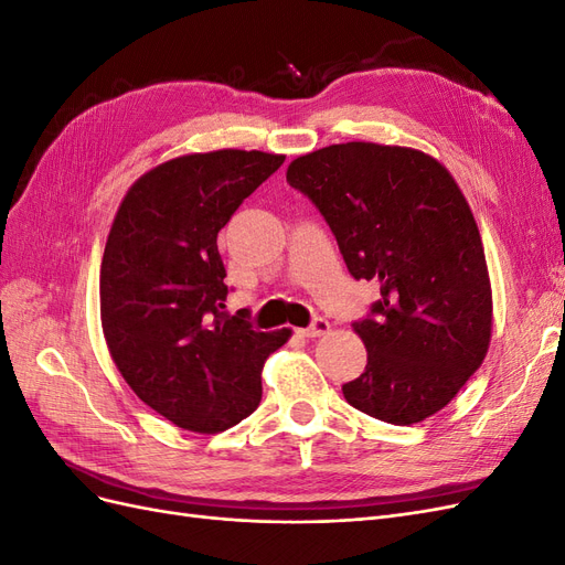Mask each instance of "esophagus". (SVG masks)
Masks as SVG:
<instances>
[{
    "label": "esophagus",
    "mask_w": 565,
    "mask_h": 565,
    "mask_svg": "<svg viewBox=\"0 0 565 565\" xmlns=\"http://www.w3.org/2000/svg\"><path fill=\"white\" fill-rule=\"evenodd\" d=\"M330 332V322L324 320V318H316L309 328L306 330H299V334L301 337H309V339H313V337H322V334H328Z\"/></svg>",
    "instance_id": "1"
}]
</instances>
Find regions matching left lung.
<instances>
[{
  "instance_id": "1",
  "label": "left lung",
  "mask_w": 565,
  "mask_h": 565,
  "mask_svg": "<svg viewBox=\"0 0 565 565\" xmlns=\"http://www.w3.org/2000/svg\"><path fill=\"white\" fill-rule=\"evenodd\" d=\"M287 183L328 221L351 276L380 282L382 299L353 322L367 365L344 398L398 426L436 415L492 334L486 252L459 185L422 150L365 141L292 160Z\"/></svg>"
}]
</instances>
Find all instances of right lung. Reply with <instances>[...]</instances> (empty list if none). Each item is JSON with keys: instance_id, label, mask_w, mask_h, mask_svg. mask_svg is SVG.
I'll return each instance as SVG.
<instances>
[{"instance_id": "add662e5", "label": "right lung", "mask_w": 565, "mask_h": 565, "mask_svg": "<svg viewBox=\"0 0 565 565\" xmlns=\"http://www.w3.org/2000/svg\"><path fill=\"white\" fill-rule=\"evenodd\" d=\"M285 156L193 152L150 169L115 214L100 262V324L131 391L185 431L218 434L262 401V370L292 330L226 316L216 247L243 200Z\"/></svg>"}]
</instances>
